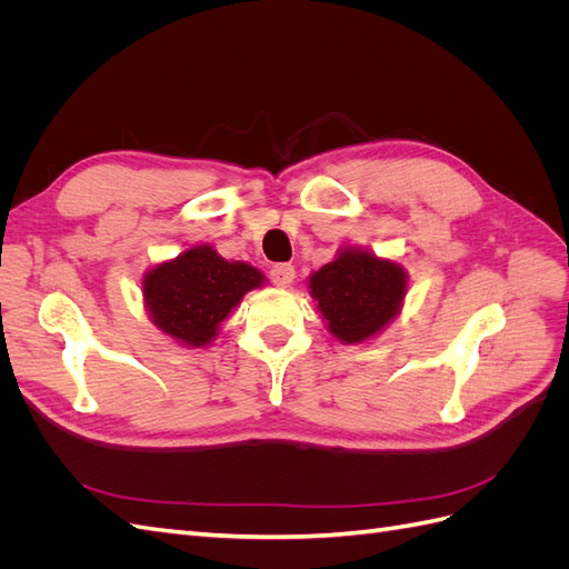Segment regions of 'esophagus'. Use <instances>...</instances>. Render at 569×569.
Segmentation results:
<instances>
[{"mask_svg":"<svg viewBox=\"0 0 569 569\" xmlns=\"http://www.w3.org/2000/svg\"><path fill=\"white\" fill-rule=\"evenodd\" d=\"M297 278V270L291 263H278L270 268V280L278 284V287H289Z\"/></svg>","mask_w":569,"mask_h":569,"instance_id":"obj_1","label":"esophagus"}]
</instances>
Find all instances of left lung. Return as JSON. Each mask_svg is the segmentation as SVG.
<instances>
[{
  "instance_id": "8db88e82",
  "label": "left lung",
  "mask_w": 569,
  "mask_h": 569,
  "mask_svg": "<svg viewBox=\"0 0 569 569\" xmlns=\"http://www.w3.org/2000/svg\"><path fill=\"white\" fill-rule=\"evenodd\" d=\"M322 322L341 343H368L401 313L408 270L366 247H341L330 263L308 274Z\"/></svg>"
}]
</instances>
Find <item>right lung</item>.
Listing matches in <instances>:
<instances>
[{
    "label": "right lung",
    "mask_w": 569,
    "mask_h": 569,
    "mask_svg": "<svg viewBox=\"0 0 569 569\" xmlns=\"http://www.w3.org/2000/svg\"><path fill=\"white\" fill-rule=\"evenodd\" d=\"M266 274L247 261H228L211 244H194L142 274V303L151 325L184 349H206Z\"/></svg>",
    "instance_id": "right-lung-1"
}]
</instances>
